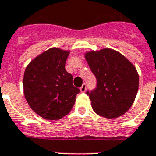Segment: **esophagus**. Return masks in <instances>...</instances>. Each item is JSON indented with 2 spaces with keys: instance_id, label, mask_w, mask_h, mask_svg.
<instances>
[{
  "instance_id": "1",
  "label": "esophagus",
  "mask_w": 156,
  "mask_h": 156,
  "mask_svg": "<svg viewBox=\"0 0 156 156\" xmlns=\"http://www.w3.org/2000/svg\"><path fill=\"white\" fill-rule=\"evenodd\" d=\"M86 89H87V85H86V84H83L82 86L80 87V91H81L82 93H85V90H86Z\"/></svg>"
}]
</instances>
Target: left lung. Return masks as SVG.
Listing matches in <instances>:
<instances>
[{
	"instance_id": "1",
	"label": "left lung",
	"mask_w": 156,
	"mask_h": 156,
	"mask_svg": "<svg viewBox=\"0 0 156 156\" xmlns=\"http://www.w3.org/2000/svg\"><path fill=\"white\" fill-rule=\"evenodd\" d=\"M85 57L97 80V88L86 92L94 111L106 118L123 115L132 107L139 87L134 65L111 48L88 51Z\"/></svg>"
}]
</instances>
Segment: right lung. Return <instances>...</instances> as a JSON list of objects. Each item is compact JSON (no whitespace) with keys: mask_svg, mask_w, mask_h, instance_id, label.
I'll return each mask as SVG.
<instances>
[{"mask_svg":"<svg viewBox=\"0 0 156 156\" xmlns=\"http://www.w3.org/2000/svg\"><path fill=\"white\" fill-rule=\"evenodd\" d=\"M69 51L52 48L36 57L24 71V94L34 112L48 120L68 114L76 102L78 88L66 71Z\"/></svg>","mask_w":156,"mask_h":156,"instance_id":"1","label":"right lung"}]
</instances>
